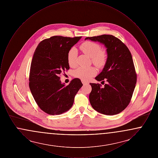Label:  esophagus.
Here are the masks:
<instances>
[{
  "instance_id": "1",
  "label": "esophagus",
  "mask_w": 158,
  "mask_h": 158,
  "mask_svg": "<svg viewBox=\"0 0 158 158\" xmlns=\"http://www.w3.org/2000/svg\"><path fill=\"white\" fill-rule=\"evenodd\" d=\"M82 83L83 85H86V84H88V82H86V81H82Z\"/></svg>"
}]
</instances>
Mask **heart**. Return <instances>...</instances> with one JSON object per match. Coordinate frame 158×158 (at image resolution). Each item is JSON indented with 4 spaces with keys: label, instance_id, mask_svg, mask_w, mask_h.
<instances>
[{
    "label": "heart",
    "instance_id": "heart-1",
    "mask_svg": "<svg viewBox=\"0 0 158 158\" xmlns=\"http://www.w3.org/2000/svg\"><path fill=\"white\" fill-rule=\"evenodd\" d=\"M81 50L85 54L91 58L92 62L98 68H101L105 65L106 60V54L104 51L101 50L100 45L92 41H86L83 42L79 46ZM77 52L75 48H72L68 53V62L69 65L72 68L76 66V59ZM97 70L94 67H79L74 72L76 77L83 81H88L95 75Z\"/></svg>",
    "mask_w": 158,
    "mask_h": 158
}]
</instances>
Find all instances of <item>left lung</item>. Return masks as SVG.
I'll list each match as a JSON object with an SVG mask.
<instances>
[{
    "instance_id": "obj_1",
    "label": "left lung",
    "mask_w": 158,
    "mask_h": 158,
    "mask_svg": "<svg viewBox=\"0 0 158 158\" xmlns=\"http://www.w3.org/2000/svg\"><path fill=\"white\" fill-rule=\"evenodd\" d=\"M98 41L106 48L107 59L102 71L95 79L106 80L107 84L101 88L98 83H90L92 90L89 101L99 113L115 115L129 104L137 81V75L130 50L120 40L112 35H101L85 39Z\"/></svg>"
}]
</instances>
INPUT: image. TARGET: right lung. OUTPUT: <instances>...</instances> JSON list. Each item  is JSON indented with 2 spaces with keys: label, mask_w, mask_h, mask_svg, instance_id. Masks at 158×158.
Wrapping results in <instances>:
<instances>
[{
  "label": "right lung",
  "mask_w": 158,
  "mask_h": 158,
  "mask_svg": "<svg viewBox=\"0 0 158 158\" xmlns=\"http://www.w3.org/2000/svg\"><path fill=\"white\" fill-rule=\"evenodd\" d=\"M82 37L53 36L36 48L31 64L29 86L38 106L50 115H59L72 106L76 94L82 86L75 78L65 86L60 75L69 69L68 53Z\"/></svg>",
  "instance_id": "add662e5"
}]
</instances>
